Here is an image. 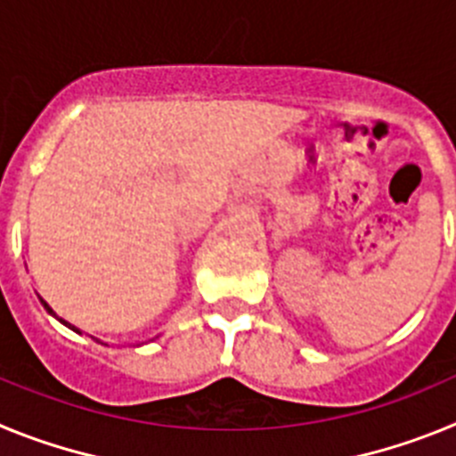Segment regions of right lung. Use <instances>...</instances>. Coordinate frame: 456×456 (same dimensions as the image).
I'll return each mask as SVG.
<instances>
[{"label": "right lung", "mask_w": 456, "mask_h": 456, "mask_svg": "<svg viewBox=\"0 0 456 456\" xmlns=\"http://www.w3.org/2000/svg\"><path fill=\"white\" fill-rule=\"evenodd\" d=\"M40 301H43V299H40ZM43 305H45V308H47V310H50V313H52V308H50V305H47V304H45V301H43ZM66 324H68V322H66ZM68 326H70V324H68ZM70 329H75V326H70ZM75 331H77V329H75Z\"/></svg>", "instance_id": "right-lung-1"}]
</instances>
